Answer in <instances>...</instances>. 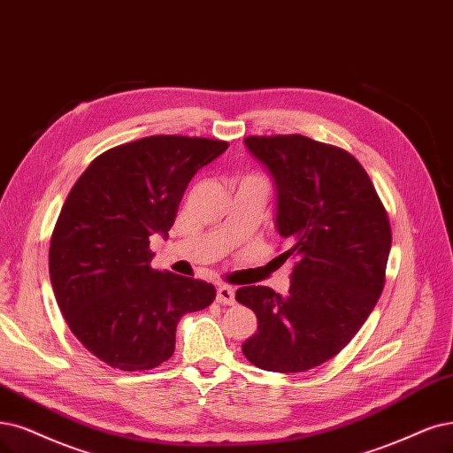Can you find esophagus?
<instances>
[{
  "label": "esophagus",
  "mask_w": 453,
  "mask_h": 453,
  "mask_svg": "<svg viewBox=\"0 0 453 453\" xmlns=\"http://www.w3.org/2000/svg\"><path fill=\"white\" fill-rule=\"evenodd\" d=\"M216 300L220 304H224V306H231V304H235V289H233L231 286H218V289H216Z\"/></svg>",
  "instance_id": "obj_1"
}]
</instances>
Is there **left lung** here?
Instances as JSON below:
<instances>
[{"instance_id":"1","label":"left lung","mask_w":453,"mask_h":453,"mask_svg":"<svg viewBox=\"0 0 453 453\" xmlns=\"http://www.w3.org/2000/svg\"><path fill=\"white\" fill-rule=\"evenodd\" d=\"M244 143L274 179L276 227L295 257L280 295L244 286L235 298L257 317L244 357L266 372L300 373L336 357L373 311L392 246L387 209L370 175L347 150L289 136Z\"/></svg>"}]
</instances>
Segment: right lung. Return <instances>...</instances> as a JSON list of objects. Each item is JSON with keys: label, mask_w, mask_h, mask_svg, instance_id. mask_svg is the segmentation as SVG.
<instances>
[{"label": "right lung", "mask_w": 453, "mask_h": 453, "mask_svg": "<svg viewBox=\"0 0 453 453\" xmlns=\"http://www.w3.org/2000/svg\"><path fill=\"white\" fill-rule=\"evenodd\" d=\"M226 149L149 136L106 150L74 182L50 241V280L66 325L98 360L123 372L160 365L180 317L214 300L203 280L150 269L149 239L167 237L190 179Z\"/></svg>", "instance_id": "obj_1"}]
</instances>
